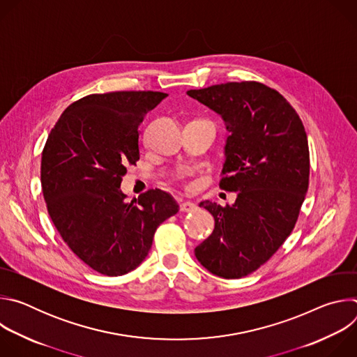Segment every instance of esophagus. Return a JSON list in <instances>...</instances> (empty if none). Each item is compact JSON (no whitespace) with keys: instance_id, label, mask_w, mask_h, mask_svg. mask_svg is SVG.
Wrapping results in <instances>:
<instances>
[{"instance_id":"34e87169","label":"esophagus","mask_w":357,"mask_h":357,"mask_svg":"<svg viewBox=\"0 0 357 357\" xmlns=\"http://www.w3.org/2000/svg\"><path fill=\"white\" fill-rule=\"evenodd\" d=\"M179 209H181V212L188 213V212H195V211L197 209V206H196V203H193V202H190V200H185V202L181 203Z\"/></svg>"}]
</instances>
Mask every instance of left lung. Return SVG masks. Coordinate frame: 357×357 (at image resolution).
Listing matches in <instances>:
<instances>
[{"label": "left lung", "mask_w": 357, "mask_h": 357, "mask_svg": "<svg viewBox=\"0 0 357 357\" xmlns=\"http://www.w3.org/2000/svg\"><path fill=\"white\" fill-rule=\"evenodd\" d=\"M188 96L225 120L230 135L219 186L237 192L231 206L200 202L215 230L195 256L215 275L241 278L267 263L295 227L310 185L307 132L287 98L259 82H229Z\"/></svg>", "instance_id": "1"}]
</instances>
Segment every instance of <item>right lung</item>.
Segmentation results:
<instances>
[{
    "instance_id": "1",
    "label": "right lung",
    "mask_w": 357,
    "mask_h": 357,
    "mask_svg": "<svg viewBox=\"0 0 357 357\" xmlns=\"http://www.w3.org/2000/svg\"><path fill=\"white\" fill-rule=\"evenodd\" d=\"M167 96L148 90L82 97L62 113L43 146L47 213L69 248L103 275L138 267L157 227L179 211L161 189L131 202L120 190L127 165L139 160L138 126Z\"/></svg>"
}]
</instances>
